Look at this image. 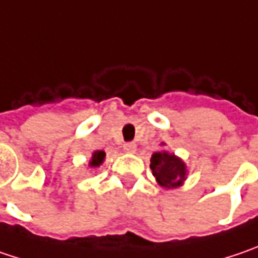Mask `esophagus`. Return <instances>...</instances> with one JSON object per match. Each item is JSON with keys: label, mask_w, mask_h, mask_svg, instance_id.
<instances>
[{"label": "esophagus", "mask_w": 258, "mask_h": 258, "mask_svg": "<svg viewBox=\"0 0 258 258\" xmlns=\"http://www.w3.org/2000/svg\"><path fill=\"white\" fill-rule=\"evenodd\" d=\"M124 150L127 152V153H134L136 150H137V144L134 143V142H128V143H125L124 146Z\"/></svg>", "instance_id": "34e87169"}]
</instances>
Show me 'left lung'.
Returning a JSON list of instances; mask_svg holds the SVG:
<instances>
[{"mask_svg": "<svg viewBox=\"0 0 258 258\" xmlns=\"http://www.w3.org/2000/svg\"><path fill=\"white\" fill-rule=\"evenodd\" d=\"M150 169L158 184L163 188H176L181 187L187 178V166L174 153L160 150L152 155Z\"/></svg>", "mask_w": 258, "mask_h": 258, "instance_id": "8db88e82", "label": "left lung"}]
</instances>
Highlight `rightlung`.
I'll return each mask as SVG.
<instances>
[{
    "instance_id": "add662e5",
    "label": "right lung",
    "mask_w": 258,
    "mask_h": 258,
    "mask_svg": "<svg viewBox=\"0 0 258 258\" xmlns=\"http://www.w3.org/2000/svg\"><path fill=\"white\" fill-rule=\"evenodd\" d=\"M103 160H105V152L103 150H96V152H93L92 159L89 160V166L93 168V169L99 168L103 163Z\"/></svg>"
}]
</instances>
